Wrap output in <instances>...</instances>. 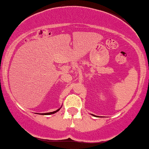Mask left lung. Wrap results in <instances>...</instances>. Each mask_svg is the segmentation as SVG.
I'll use <instances>...</instances> for the list:
<instances>
[{
  "mask_svg": "<svg viewBox=\"0 0 149 149\" xmlns=\"http://www.w3.org/2000/svg\"><path fill=\"white\" fill-rule=\"evenodd\" d=\"M92 115H93V116H94V114H92Z\"/></svg>",
  "mask_w": 149,
  "mask_h": 149,
  "instance_id": "1",
  "label": "left lung"
}]
</instances>
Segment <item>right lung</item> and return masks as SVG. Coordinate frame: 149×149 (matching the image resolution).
Returning a JSON list of instances; mask_svg holds the SVG:
<instances>
[{"mask_svg": "<svg viewBox=\"0 0 149 149\" xmlns=\"http://www.w3.org/2000/svg\"><path fill=\"white\" fill-rule=\"evenodd\" d=\"M61 107L60 108H59L58 110H57L56 111H54V112H47V113H41V114H42V115H50V114H55V113H56L57 112H58L59 110H60L61 109Z\"/></svg>", "mask_w": 149, "mask_h": 149, "instance_id": "obj_1", "label": "right lung"}]
</instances>
